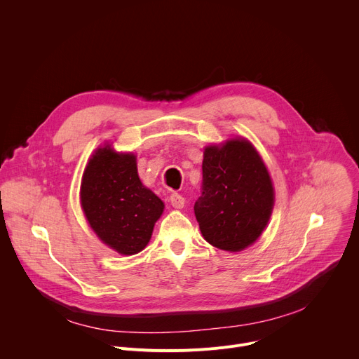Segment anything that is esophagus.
I'll return each instance as SVG.
<instances>
[{
  "instance_id": "obj_1",
  "label": "esophagus",
  "mask_w": 359,
  "mask_h": 359,
  "mask_svg": "<svg viewBox=\"0 0 359 359\" xmlns=\"http://www.w3.org/2000/svg\"><path fill=\"white\" fill-rule=\"evenodd\" d=\"M169 201L175 209H182L184 206V197L179 193H172L169 197Z\"/></svg>"
}]
</instances>
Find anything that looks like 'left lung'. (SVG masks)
<instances>
[{
  "mask_svg": "<svg viewBox=\"0 0 359 359\" xmlns=\"http://www.w3.org/2000/svg\"><path fill=\"white\" fill-rule=\"evenodd\" d=\"M201 169L194 215L204 240L231 252L244 250L262 236L274 208L262 156L248 140L234 137L204 149Z\"/></svg>",
  "mask_w": 359,
  "mask_h": 359,
  "instance_id": "1",
  "label": "left lung"
}]
</instances>
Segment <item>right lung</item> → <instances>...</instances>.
Masks as SVG:
<instances>
[{"instance_id": "1", "label": "right lung", "mask_w": 359, "mask_h": 359, "mask_svg": "<svg viewBox=\"0 0 359 359\" xmlns=\"http://www.w3.org/2000/svg\"><path fill=\"white\" fill-rule=\"evenodd\" d=\"M81 206L96 236L122 255L147 245L165 209L142 184L133 153L115 151L111 144L96 149L85 168Z\"/></svg>"}]
</instances>
